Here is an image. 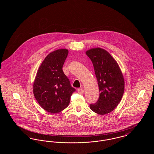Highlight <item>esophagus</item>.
Wrapping results in <instances>:
<instances>
[{
	"mask_svg": "<svg viewBox=\"0 0 154 154\" xmlns=\"http://www.w3.org/2000/svg\"><path fill=\"white\" fill-rule=\"evenodd\" d=\"M77 91H78V93L80 94H82L84 92V91L82 88H79V89H78Z\"/></svg>",
	"mask_w": 154,
	"mask_h": 154,
	"instance_id": "esophagus-1",
	"label": "esophagus"
}]
</instances>
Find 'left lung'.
I'll return each instance as SVG.
<instances>
[{
	"instance_id": "obj_1",
	"label": "left lung",
	"mask_w": 154,
	"mask_h": 154,
	"mask_svg": "<svg viewBox=\"0 0 154 154\" xmlns=\"http://www.w3.org/2000/svg\"><path fill=\"white\" fill-rule=\"evenodd\" d=\"M85 53L92 62L100 92L98 100L91 104L90 109L100 115L108 114L117 106L124 95L123 74L116 60L106 50L97 47Z\"/></svg>"
}]
</instances>
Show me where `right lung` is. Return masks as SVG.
<instances>
[{
	"label": "right lung",
	"instance_id": "right-lung-1",
	"mask_svg": "<svg viewBox=\"0 0 154 154\" xmlns=\"http://www.w3.org/2000/svg\"><path fill=\"white\" fill-rule=\"evenodd\" d=\"M68 53L65 48L50 53L39 67L34 81L33 94L37 102L52 114L65 109L75 91L62 70Z\"/></svg>",
	"mask_w": 154,
	"mask_h": 154
}]
</instances>
